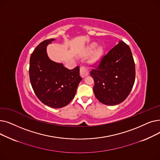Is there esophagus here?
I'll return each instance as SVG.
<instances>
[{"label":"esophagus","mask_w":160,"mask_h":160,"mask_svg":"<svg viewBox=\"0 0 160 160\" xmlns=\"http://www.w3.org/2000/svg\"><path fill=\"white\" fill-rule=\"evenodd\" d=\"M80 75L82 78H85V76L88 75V68L85 66V65H82L80 67Z\"/></svg>","instance_id":"34e87169"}]
</instances>
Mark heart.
Returning <instances> with one entry per match:
<instances>
[{
  "label": "heart",
  "mask_w": 160,
  "mask_h": 160,
  "mask_svg": "<svg viewBox=\"0 0 160 160\" xmlns=\"http://www.w3.org/2000/svg\"><path fill=\"white\" fill-rule=\"evenodd\" d=\"M96 46V43L91 44L90 45L88 49V52H87V54H89L90 52H92V50L95 48ZM103 50L102 48H101V47L98 48L96 49V51H94V54H93L92 58V62H94L95 63H97V62H98L99 61H100V58H101V57H102V56L103 55Z\"/></svg>",
  "instance_id": "heart-1"
}]
</instances>
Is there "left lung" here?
I'll use <instances>...</instances> for the list:
<instances>
[{
    "label": "left lung",
    "mask_w": 160,
    "mask_h": 160,
    "mask_svg": "<svg viewBox=\"0 0 160 160\" xmlns=\"http://www.w3.org/2000/svg\"><path fill=\"white\" fill-rule=\"evenodd\" d=\"M90 73L94 81V93L99 101L108 105L122 102L130 94L135 79V62L130 47L120 41Z\"/></svg>",
    "instance_id": "left-lung-1"
}]
</instances>
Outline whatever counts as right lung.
<instances>
[{
  "mask_svg": "<svg viewBox=\"0 0 160 160\" xmlns=\"http://www.w3.org/2000/svg\"><path fill=\"white\" fill-rule=\"evenodd\" d=\"M54 40H45L34 50L30 58L29 77L34 93L43 103L61 108L73 100L82 78L79 66L69 70L49 58L46 47Z\"/></svg>",
  "mask_w": 160,
  "mask_h": 160,
  "instance_id": "obj_1",
  "label": "right lung"
}]
</instances>
